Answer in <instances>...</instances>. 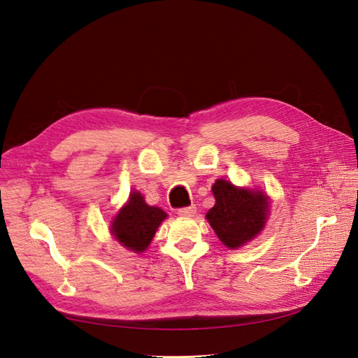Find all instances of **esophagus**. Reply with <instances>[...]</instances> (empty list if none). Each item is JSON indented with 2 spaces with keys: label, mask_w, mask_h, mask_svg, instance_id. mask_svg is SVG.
I'll list each match as a JSON object with an SVG mask.
<instances>
[{
  "label": "esophagus",
  "mask_w": 358,
  "mask_h": 358,
  "mask_svg": "<svg viewBox=\"0 0 358 358\" xmlns=\"http://www.w3.org/2000/svg\"><path fill=\"white\" fill-rule=\"evenodd\" d=\"M197 212L196 206H187V208H180L178 209V215L183 216V218H189V216H194V213Z\"/></svg>",
  "instance_id": "1"
}]
</instances>
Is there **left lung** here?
<instances>
[{
  "mask_svg": "<svg viewBox=\"0 0 358 358\" xmlns=\"http://www.w3.org/2000/svg\"><path fill=\"white\" fill-rule=\"evenodd\" d=\"M212 192L216 203L206 218L225 246L239 248L263 230L268 213L266 194L236 188L224 179L213 183Z\"/></svg>",
  "mask_w": 358,
  "mask_h": 358,
  "instance_id": "8db88e82",
  "label": "left lung"
}]
</instances>
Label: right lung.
<instances>
[{
	"label": "right lung",
	"instance_id": "add662e5",
	"mask_svg": "<svg viewBox=\"0 0 358 358\" xmlns=\"http://www.w3.org/2000/svg\"><path fill=\"white\" fill-rule=\"evenodd\" d=\"M166 216L164 210L148 206L142 194L133 191L129 194V201L116 215L112 233L125 248L142 252L154 239L157 229Z\"/></svg>",
	"mask_w": 358,
	"mask_h": 358
}]
</instances>
